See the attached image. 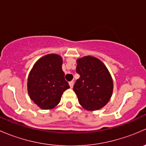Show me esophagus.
I'll return each mask as SVG.
<instances>
[{"label":"esophagus","instance_id":"34e87169","mask_svg":"<svg viewBox=\"0 0 146 146\" xmlns=\"http://www.w3.org/2000/svg\"><path fill=\"white\" fill-rule=\"evenodd\" d=\"M73 84H74V82H73V81L69 82V85H70V88H71L73 87Z\"/></svg>","mask_w":146,"mask_h":146}]
</instances>
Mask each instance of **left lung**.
Segmentation results:
<instances>
[{"mask_svg":"<svg viewBox=\"0 0 146 146\" xmlns=\"http://www.w3.org/2000/svg\"><path fill=\"white\" fill-rule=\"evenodd\" d=\"M76 72L80 78L73 90L79 103L87 110H98L110 101L113 80L108 70L98 58L88 56L77 60Z\"/></svg>","mask_w":146,"mask_h":146,"instance_id":"1","label":"left lung"}]
</instances>
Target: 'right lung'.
Wrapping results in <instances>:
<instances>
[{
    "mask_svg": "<svg viewBox=\"0 0 146 146\" xmlns=\"http://www.w3.org/2000/svg\"><path fill=\"white\" fill-rule=\"evenodd\" d=\"M62 58L48 54L36 61L27 80L31 100L42 110H51L61 100V95L70 86L62 70Z\"/></svg>",
    "mask_w": 146,
    "mask_h": 146,
    "instance_id": "obj_1",
    "label": "right lung"
}]
</instances>
